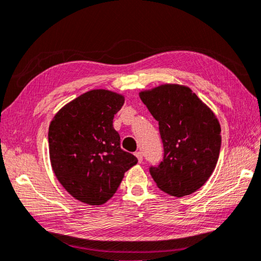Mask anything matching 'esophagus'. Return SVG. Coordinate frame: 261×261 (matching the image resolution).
I'll list each match as a JSON object with an SVG mask.
<instances>
[{
    "label": "esophagus",
    "mask_w": 261,
    "mask_h": 261,
    "mask_svg": "<svg viewBox=\"0 0 261 261\" xmlns=\"http://www.w3.org/2000/svg\"><path fill=\"white\" fill-rule=\"evenodd\" d=\"M135 156H136V159H138L139 163H141V162H142V159H143L142 152H141V151H136V152H135Z\"/></svg>",
    "instance_id": "34e87169"
}]
</instances>
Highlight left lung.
<instances>
[{
	"label": "left lung",
	"instance_id": "left-lung-1",
	"mask_svg": "<svg viewBox=\"0 0 261 261\" xmlns=\"http://www.w3.org/2000/svg\"><path fill=\"white\" fill-rule=\"evenodd\" d=\"M139 96L159 121L164 159L150 174L157 187L181 198L202 187L216 168L221 126L216 114L189 87L161 84Z\"/></svg>",
	"mask_w": 261,
	"mask_h": 261
}]
</instances>
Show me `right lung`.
<instances>
[{
  "mask_svg": "<svg viewBox=\"0 0 261 261\" xmlns=\"http://www.w3.org/2000/svg\"><path fill=\"white\" fill-rule=\"evenodd\" d=\"M121 93L95 89L60 109L48 128L49 160L55 177L79 201L100 206L117 192L138 159L120 148L113 128Z\"/></svg>",
  "mask_w": 261,
  "mask_h": 261,
  "instance_id": "obj_1",
  "label": "right lung"
}]
</instances>
